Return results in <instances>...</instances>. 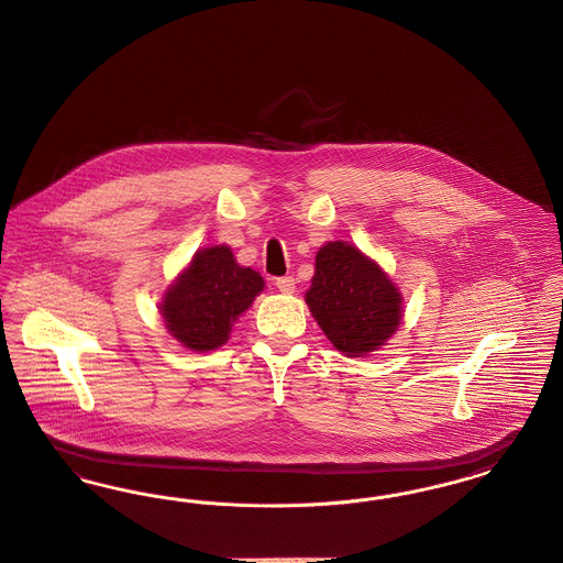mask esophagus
I'll return each instance as SVG.
<instances>
[{"label": "esophagus", "mask_w": 563, "mask_h": 563, "mask_svg": "<svg viewBox=\"0 0 563 563\" xmlns=\"http://www.w3.org/2000/svg\"><path fill=\"white\" fill-rule=\"evenodd\" d=\"M275 286H277V290H279L282 295H292V292L297 290L295 277H279V279L275 282Z\"/></svg>", "instance_id": "34e87169"}]
</instances>
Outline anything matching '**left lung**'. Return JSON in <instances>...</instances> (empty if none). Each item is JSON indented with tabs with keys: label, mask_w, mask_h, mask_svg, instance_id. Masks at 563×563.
<instances>
[{
	"label": "left lung",
	"mask_w": 563,
	"mask_h": 563,
	"mask_svg": "<svg viewBox=\"0 0 563 563\" xmlns=\"http://www.w3.org/2000/svg\"><path fill=\"white\" fill-rule=\"evenodd\" d=\"M305 302L341 354L377 352L404 320V295L388 273L347 241H329L316 254Z\"/></svg>",
	"instance_id": "8db88e82"
}]
</instances>
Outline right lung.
I'll return each mask as SVG.
<instances>
[{
	"label": "right lung",
	"mask_w": 563,
	"mask_h": 563,
	"mask_svg": "<svg viewBox=\"0 0 563 563\" xmlns=\"http://www.w3.org/2000/svg\"><path fill=\"white\" fill-rule=\"evenodd\" d=\"M264 290L263 275L234 261L220 243L198 250L159 302L170 338L191 352H211L230 339L232 327Z\"/></svg>",
	"instance_id": "add662e5"
}]
</instances>
